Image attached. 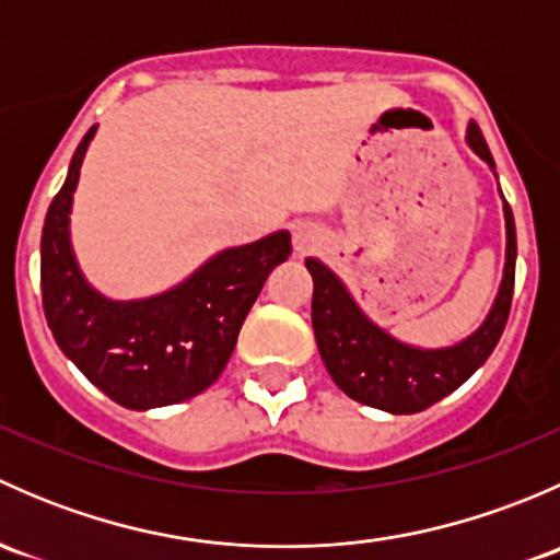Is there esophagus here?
<instances>
[{"mask_svg": "<svg viewBox=\"0 0 560 560\" xmlns=\"http://www.w3.org/2000/svg\"><path fill=\"white\" fill-rule=\"evenodd\" d=\"M319 244H322V233L316 224H308V222L292 224V248H295L298 254L314 252Z\"/></svg>", "mask_w": 560, "mask_h": 560, "instance_id": "esophagus-1", "label": "esophagus"}]
</instances>
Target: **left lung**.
Returning a JSON list of instances; mask_svg holds the SVG:
<instances>
[{
	"label": "left lung",
	"mask_w": 560,
	"mask_h": 560,
	"mask_svg": "<svg viewBox=\"0 0 560 560\" xmlns=\"http://www.w3.org/2000/svg\"><path fill=\"white\" fill-rule=\"evenodd\" d=\"M466 143L495 175L493 156L474 121L466 129ZM501 202H504L506 252L499 292L482 325L450 347H417L395 338L360 308L341 276L332 273L322 259L306 257V268L314 279L312 325L316 347L330 380L349 398L389 415H415L460 387L490 358L510 319L512 292H515V217L504 195Z\"/></svg>",
	"instance_id": "8db88e82"
}]
</instances>
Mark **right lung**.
<instances>
[{
	"mask_svg": "<svg viewBox=\"0 0 560 560\" xmlns=\"http://www.w3.org/2000/svg\"><path fill=\"white\" fill-rule=\"evenodd\" d=\"M94 135L97 124L83 135L45 217V319L65 358L116 404L135 411L180 404L219 380L265 279L292 254L290 233L222 248L156 295L107 298L83 276L70 238L72 197Z\"/></svg>",
	"mask_w": 560,
	"mask_h": 560,
	"instance_id": "right-lung-1",
	"label": "right lung"
}]
</instances>
